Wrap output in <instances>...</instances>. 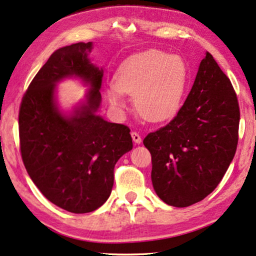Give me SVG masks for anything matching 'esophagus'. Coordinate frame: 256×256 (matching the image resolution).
I'll use <instances>...</instances> for the list:
<instances>
[{"instance_id": "34e87169", "label": "esophagus", "mask_w": 256, "mask_h": 256, "mask_svg": "<svg viewBox=\"0 0 256 256\" xmlns=\"http://www.w3.org/2000/svg\"><path fill=\"white\" fill-rule=\"evenodd\" d=\"M132 141L136 143V144H140V143L142 142L141 136H140L136 132H132Z\"/></svg>"}]
</instances>
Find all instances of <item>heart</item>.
<instances>
[{
	"label": "heart",
	"mask_w": 256,
	"mask_h": 256,
	"mask_svg": "<svg viewBox=\"0 0 256 256\" xmlns=\"http://www.w3.org/2000/svg\"><path fill=\"white\" fill-rule=\"evenodd\" d=\"M188 79V64L180 56L150 48L122 62L107 96L112 106L122 108L124 94L134 96L138 113L146 120L160 122L180 110Z\"/></svg>",
	"instance_id": "heart-1"
}]
</instances>
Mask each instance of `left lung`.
Returning <instances> with one entry per match:
<instances>
[{"mask_svg":"<svg viewBox=\"0 0 256 256\" xmlns=\"http://www.w3.org/2000/svg\"><path fill=\"white\" fill-rule=\"evenodd\" d=\"M239 121L232 84L206 52L176 116L143 140L154 190L166 204L186 208L218 186L236 155Z\"/></svg>","mask_w":256,"mask_h":256,"instance_id":"1","label":"left lung"}]
</instances>
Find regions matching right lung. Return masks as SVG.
I'll return each instance as SVG.
<instances>
[{"label":"right lung","instance_id":"right-lung-1","mask_svg":"<svg viewBox=\"0 0 256 256\" xmlns=\"http://www.w3.org/2000/svg\"><path fill=\"white\" fill-rule=\"evenodd\" d=\"M93 43H76L51 54L28 87L20 108L24 166L48 200L72 213L99 208L110 196L114 166L132 149L127 126L98 115L104 70L90 62ZM80 78L86 99L70 114L58 107L56 84Z\"/></svg>","mask_w":256,"mask_h":256}]
</instances>
